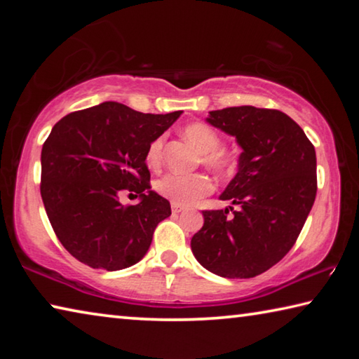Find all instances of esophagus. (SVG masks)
Masks as SVG:
<instances>
[{"label":"esophagus","mask_w":359,"mask_h":359,"mask_svg":"<svg viewBox=\"0 0 359 359\" xmlns=\"http://www.w3.org/2000/svg\"><path fill=\"white\" fill-rule=\"evenodd\" d=\"M171 208H172V212H174V214H179V212L184 210V208H182V205H179V204H174V203H172Z\"/></svg>","instance_id":"34e87169"}]
</instances>
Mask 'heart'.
<instances>
[{
    "label": "heart",
    "instance_id": "b5f03b06",
    "mask_svg": "<svg viewBox=\"0 0 359 359\" xmlns=\"http://www.w3.org/2000/svg\"><path fill=\"white\" fill-rule=\"evenodd\" d=\"M184 136L191 144L196 145L201 154V160L204 165L214 169L217 172H228L233 168V158L220 149V136L205 123H190L184 128ZM145 160L150 168H158L163 160V137H156L151 141ZM212 180L203 172L198 174H166L156 182V191L161 196L168 198L174 204L182 208L194 205L199 199L212 191Z\"/></svg>",
    "mask_w": 359,
    "mask_h": 359
}]
</instances>
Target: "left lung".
Wrapping results in <instances>:
<instances>
[{
    "instance_id": "8db88e82",
    "label": "left lung",
    "mask_w": 359,
    "mask_h": 359,
    "mask_svg": "<svg viewBox=\"0 0 359 359\" xmlns=\"http://www.w3.org/2000/svg\"><path fill=\"white\" fill-rule=\"evenodd\" d=\"M208 123L234 136L238 174L220 194L239 205L204 210L191 252L212 274L250 278L278 263L299 236L317 194L312 142L287 114L253 106L210 111Z\"/></svg>"
}]
</instances>
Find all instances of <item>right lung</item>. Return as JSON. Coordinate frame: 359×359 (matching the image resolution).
Instances as JSON below:
<instances>
[{"label": "right lung", "instance_id": "obj_1", "mask_svg": "<svg viewBox=\"0 0 359 359\" xmlns=\"http://www.w3.org/2000/svg\"><path fill=\"white\" fill-rule=\"evenodd\" d=\"M180 114H142L106 101L53 126L41 151V196L58 241L81 263L120 271L147 253L171 204L150 190L145 154ZM123 191L136 192L140 203L125 208Z\"/></svg>", "mask_w": 359, "mask_h": 359}]
</instances>
